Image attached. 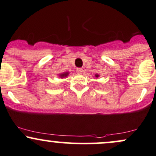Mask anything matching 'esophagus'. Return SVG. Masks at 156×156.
Returning a JSON list of instances; mask_svg holds the SVG:
<instances>
[{
  "mask_svg": "<svg viewBox=\"0 0 156 156\" xmlns=\"http://www.w3.org/2000/svg\"><path fill=\"white\" fill-rule=\"evenodd\" d=\"M76 72L78 74H81L82 72H83V69H82L81 68H78V69H76Z\"/></svg>",
  "mask_w": 156,
  "mask_h": 156,
  "instance_id": "1",
  "label": "esophagus"
}]
</instances>
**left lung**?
<instances>
[{
    "mask_svg": "<svg viewBox=\"0 0 156 156\" xmlns=\"http://www.w3.org/2000/svg\"><path fill=\"white\" fill-rule=\"evenodd\" d=\"M95 77H96V78H98V77H99V75L96 74V75H95Z\"/></svg>",
    "mask_w": 156,
    "mask_h": 156,
    "instance_id": "1",
    "label": "left lung"
}]
</instances>
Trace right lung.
I'll use <instances>...</instances> for the list:
<instances>
[{
    "mask_svg": "<svg viewBox=\"0 0 156 156\" xmlns=\"http://www.w3.org/2000/svg\"><path fill=\"white\" fill-rule=\"evenodd\" d=\"M68 75H69V73L66 72V73H62V74H60L59 77H60V78H66V77H67Z\"/></svg>",
    "mask_w": 156,
    "mask_h": 156,
    "instance_id": "right-lung-1",
    "label": "right lung"
}]
</instances>
